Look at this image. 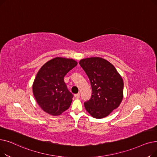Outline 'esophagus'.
I'll use <instances>...</instances> for the list:
<instances>
[{
    "instance_id": "esophagus-1",
    "label": "esophagus",
    "mask_w": 157,
    "mask_h": 157,
    "mask_svg": "<svg viewBox=\"0 0 157 157\" xmlns=\"http://www.w3.org/2000/svg\"><path fill=\"white\" fill-rule=\"evenodd\" d=\"M74 97H76V98H80V94H77L74 95Z\"/></svg>"
}]
</instances>
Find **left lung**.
<instances>
[{
  "instance_id": "8db88e82",
  "label": "left lung",
  "mask_w": 157,
  "mask_h": 157,
  "mask_svg": "<svg viewBox=\"0 0 157 157\" xmlns=\"http://www.w3.org/2000/svg\"><path fill=\"white\" fill-rule=\"evenodd\" d=\"M90 79L92 94L84 103L86 110L95 118H102L117 109L123 97V81L110 62L100 57L79 61Z\"/></svg>"
}]
</instances>
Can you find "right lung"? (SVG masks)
<instances>
[{"instance_id":"obj_1","label":"right lung","mask_w":157,"mask_h":157,"mask_svg":"<svg viewBox=\"0 0 157 157\" xmlns=\"http://www.w3.org/2000/svg\"><path fill=\"white\" fill-rule=\"evenodd\" d=\"M77 64L73 59L56 57L40 69L32 90L37 104L44 111L59 116L69 109L73 95L67 89L63 78Z\"/></svg>"}]
</instances>
